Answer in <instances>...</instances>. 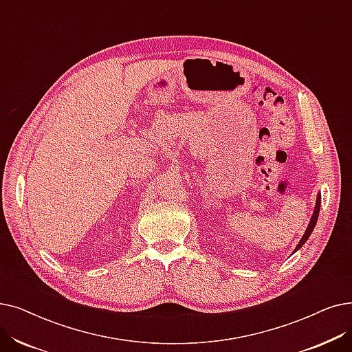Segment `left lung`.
I'll return each instance as SVG.
<instances>
[{
    "mask_svg": "<svg viewBox=\"0 0 352 352\" xmlns=\"http://www.w3.org/2000/svg\"><path fill=\"white\" fill-rule=\"evenodd\" d=\"M319 207H320V195H318V198H316V206H315V211H314V216L311 217V221H309V226H308V228H307V232H305V234H303V237L300 239V241H299V244L296 246V250L299 249V248H302L303 244H305V241L308 240V237L311 236V233L314 232V227H315V224H316V220H318V216H319Z\"/></svg>",
    "mask_w": 352,
    "mask_h": 352,
    "instance_id": "obj_1",
    "label": "left lung"
}]
</instances>
